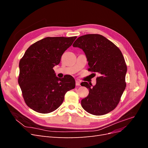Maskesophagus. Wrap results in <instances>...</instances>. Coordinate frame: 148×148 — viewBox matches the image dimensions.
I'll return each mask as SVG.
<instances>
[{"instance_id": "1", "label": "esophagus", "mask_w": 148, "mask_h": 148, "mask_svg": "<svg viewBox=\"0 0 148 148\" xmlns=\"http://www.w3.org/2000/svg\"><path fill=\"white\" fill-rule=\"evenodd\" d=\"M76 85H77V86H80V82L78 80H76Z\"/></svg>"}]
</instances>
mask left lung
I'll return each mask as SVG.
<instances>
[{"instance_id":"8db88e82","label":"left lung","mask_w":148,"mask_h":148,"mask_svg":"<svg viewBox=\"0 0 148 148\" xmlns=\"http://www.w3.org/2000/svg\"><path fill=\"white\" fill-rule=\"evenodd\" d=\"M73 46L83 49L88 61V71L99 75L95 86L91 87V84L85 82L81 83L89 89L88 96L82 100V107L95 115L110 112L117 106L126 87L127 67L122 52L112 42L97 34L82 36Z\"/></svg>"}]
</instances>
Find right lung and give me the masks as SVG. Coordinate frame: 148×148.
Here are the masks:
<instances>
[{
	"mask_svg": "<svg viewBox=\"0 0 148 148\" xmlns=\"http://www.w3.org/2000/svg\"><path fill=\"white\" fill-rule=\"evenodd\" d=\"M77 38H45L31 45L20 59L18 82L26 104L31 109L52 112L62 104L65 93L75 88L71 75L59 78L53 67L60 63L62 54Z\"/></svg>",
	"mask_w": 148,
	"mask_h": 148,
	"instance_id": "add662e5",
	"label": "right lung"
}]
</instances>
